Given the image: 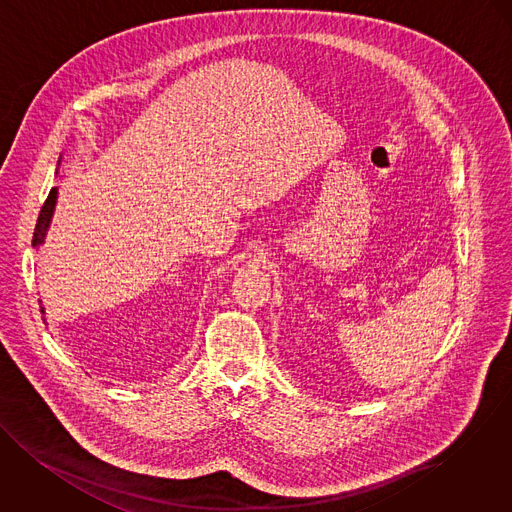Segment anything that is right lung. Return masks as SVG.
<instances>
[{"label": "right lung", "instance_id": "obj_1", "mask_svg": "<svg viewBox=\"0 0 512 512\" xmlns=\"http://www.w3.org/2000/svg\"><path fill=\"white\" fill-rule=\"evenodd\" d=\"M56 187L50 189L48 197L44 200L42 208H40L39 220H37V226H35V234H33V247H39L40 243L44 241L46 236V230L50 226V218H52V212H54V204H56ZM40 312L44 314V308H40Z\"/></svg>", "mask_w": 512, "mask_h": 512}]
</instances>
